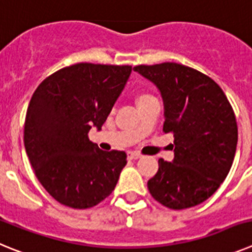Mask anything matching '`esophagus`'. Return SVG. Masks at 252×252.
<instances>
[{"label": "esophagus", "mask_w": 252, "mask_h": 252, "mask_svg": "<svg viewBox=\"0 0 252 252\" xmlns=\"http://www.w3.org/2000/svg\"><path fill=\"white\" fill-rule=\"evenodd\" d=\"M127 158L130 160H136V159H140V158H141V155L137 153H133V151H130V153H127Z\"/></svg>", "instance_id": "obj_1"}]
</instances>
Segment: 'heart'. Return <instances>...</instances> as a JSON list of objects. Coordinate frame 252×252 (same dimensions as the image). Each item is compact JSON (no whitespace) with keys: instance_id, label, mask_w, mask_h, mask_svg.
Returning a JSON list of instances; mask_svg holds the SVG:
<instances>
[{"instance_id":"1","label":"heart","mask_w":252,"mask_h":252,"mask_svg":"<svg viewBox=\"0 0 252 252\" xmlns=\"http://www.w3.org/2000/svg\"><path fill=\"white\" fill-rule=\"evenodd\" d=\"M151 98H155V97H154V95H151L150 93L141 92L137 94L136 102H137V104H140V103H142V102H145V101H148V99H151Z\"/></svg>"}]
</instances>
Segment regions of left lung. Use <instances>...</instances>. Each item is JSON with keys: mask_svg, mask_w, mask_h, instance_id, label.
<instances>
[{"mask_svg": "<svg viewBox=\"0 0 252 252\" xmlns=\"http://www.w3.org/2000/svg\"><path fill=\"white\" fill-rule=\"evenodd\" d=\"M133 70L158 87L164 101L162 131L174 135V159H159L149 192L171 209L201 204L232 166L239 135L232 106L212 78L183 64L136 65Z\"/></svg>", "mask_w": 252, "mask_h": 252, "instance_id": "obj_1", "label": "left lung"}]
</instances>
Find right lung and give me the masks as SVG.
Masks as SVG:
<instances>
[{
	"label": "right lung",
	"mask_w": 252,
	"mask_h": 252,
	"mask_svg": "<svg viewBox=\"0 0 252 252\" xmlns=\"http://www.w3.org/2000/svg\"><path fill=\"white\" fill-rule=\"evenodd\" d=\"M130 65L78 63L45 78L29 103L24 144L35 175L55 201L94 207L112 193L125 151H103L88 132L101 130L131 74Z\"/></svg>",
	"instance_id": "right-lung-1"
}]
</instances>
